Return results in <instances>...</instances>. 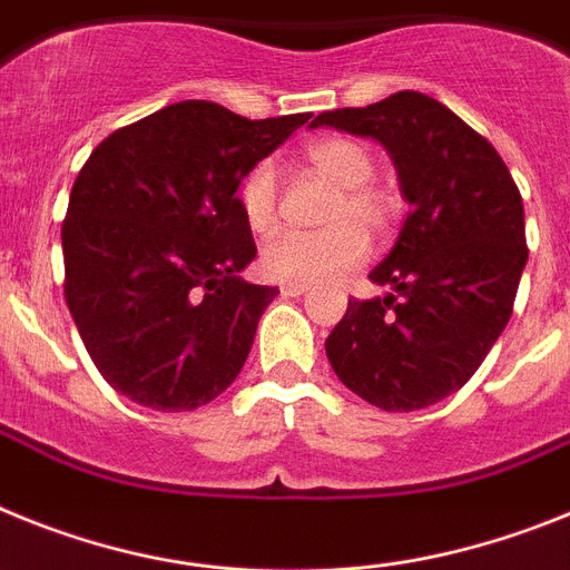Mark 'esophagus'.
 Here are the masks:
<instances>
[{
    "label": "esophagus",
    "mask_w": 570,
    "mask_h": 570,
    "mask_svg": "<svg viewBox=\"0 0 570 570\" xmlns=\"http://www.w3.org/2000/svg\"><path fill=\"white\" fill-rule=\"evenodd\" d=\"M306 289H309V286L298 284V281H292V284L281 286V292H284V295H289V298H298V295H304Z\"/></svg>",
    "instance_id": "1"
}]
</instances>
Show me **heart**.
I'll list each match as a JSON object with an SVG mask.
<instances>
[{"label": "heart", "mask_w": 570, "mask_h": 570, "mask_svg": "<svg viewBox=\"0 0 570 570\" xmlns=\"http://www.w3.org/2000/svg\"><path fill=\"white\" fill-rule=\"evenodd\" d=\"M306 163L335 186L326 209L330 229H284L272 235L261 249V269L275 281L318 284L358 266L367 257V236L384 235L399 220L402 200L393 189L375 180V157L364 142L350 137H321L304 151ZM240 212L252 232L266 235L278 224L281 180L278 168L261 160L237 191Z\"/></svg>", "instance_id": "b5f03b06"}]
</instances>
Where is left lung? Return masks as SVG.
<instances>
[{"label":"left lung","instance_id":"left-lung-1","mask_svg":"<svg viewBox=\"0 0 570 570\" xmlns=\"http://www.w3.org/2000/svg\"><path fill=\"white\" fill-rule=\"evenodd\" d=\"M309 126L379 140L410 203L393 252L370 272L393 292L350 301L326 358L375 407H430L468 384L511 321L528 261L522 195L497 148L428 94L335 108Z\"/></svg>","mask_w":570,"mask_h":570}]
</instances>
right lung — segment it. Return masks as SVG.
I'll return each mask as SVG.
<instances>
[{"mask_svg": "<svg viewBox=\"0 0 570 570\" xmlns=\"http://www.w3.org/2000/svg\"><path fill=\"white\" fill-rule=\"evenodd\" d=\"M306 120L175 102L117 128L79 168L62 220L66 304L117 393L180 413L237 379L278 289L240 278L257 249L235 191Z\"/></svg>", "mask_w": 570, "mask_h": 570, "instance_id": "right-lung-1", "label": "right lung"}]
</instances>
